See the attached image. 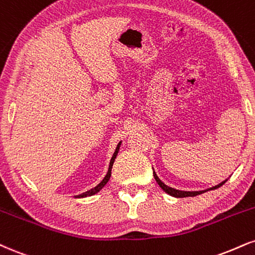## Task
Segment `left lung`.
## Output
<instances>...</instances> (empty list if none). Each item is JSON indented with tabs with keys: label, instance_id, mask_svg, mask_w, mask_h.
<instances>
[{
	"label": "left lung",
	"instance_id": "8db88e82",
	"mask_svg": "<svg viewBox=\"0 0 255 255\" xmlns=\"http://www.w3.org/2000/svg\"><path fill=\"white\" fill-rule=\"evenodd\" d=\"M153 176H154V179L157 180V183L159 184V186H160V188H161L162 190H164V191L166 192V194L171 195V196H173V197H177V198H183V197H194V196H197V195L203 194V192H207L208 190H215V189H217V188H220V186H222L223 184H225V183L227 182V179H226L225 182L220 183L219 185L213 186V188H210V189H208V190H203V191H182V190H176V189H173V188H170V186L165 185V184L162 183L160 179H159L158 176H157V174H155L154 171H153Z\"/></svg>",
	"mask_w": 255,
	"mask_h": 255
}]
</instances>
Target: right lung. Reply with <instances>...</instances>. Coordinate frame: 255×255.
Listing matches in <instances>:
<instances>
[{
    "label": "right lung",
    "mask_w": 255,
    "mask_h": 255,
    "mask_svg": "<svg viewBox=\"0 0 255 255\" xmlns=\"http://www.w3.org/2000/svg\"><path fill=\"white\" fill-rule=\"evenodd\" d=\"M120 145H121V142L119 143L118 145V147H116V149H115V152H114V154H113V157H112V159H110V164H109V168H108V172H107V174H106V177L103 178V180L102 182H101L100 184H98L97 186H95L94 189H91V190H89V191H87V192H83L82 195H78V196H76V197H78V198H82V197H87V196H93V195H95V194H97V192H100L101 190H102V188L104 185H106L107 183H108V180L110 179V176H112V168H113V164H114V161H115V158H116V155H118V153H119V149H120Z\"/></svg>",
    "instance_id": "add662e5"
}]
</instances>
